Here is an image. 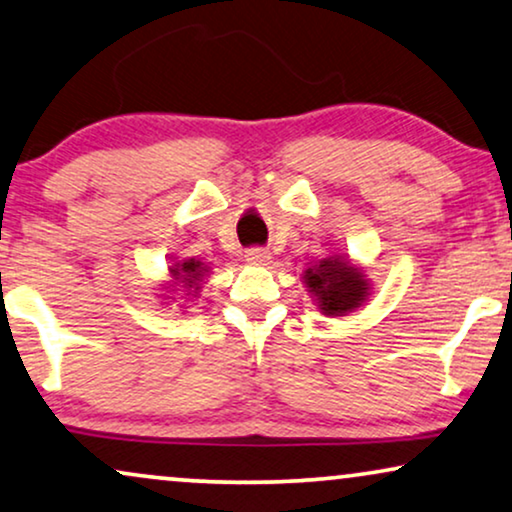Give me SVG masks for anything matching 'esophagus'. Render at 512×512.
Wrapping results in <instances>:
<instances>
[{"mask_svg": "<svg viewBox=\"0 0 512 512\" xmlns=\"http://www.w3.org/2000/svg\"><path fill=\"white\" fill-rule=\"evenodd\" d=\"M245 260H248L250 264H269L271 252L264 248H250V250H245Z\"/></svg>", "mask_w": 512, "mask_h": 512, "instance_id": "1", "label": "esophagus"}]
</instances>
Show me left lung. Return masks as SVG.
<instances>
[{"mask_svg":"<svg viewBox=\"0 0 512 512\" xmlns=\"http://www.w3.org/2000/svg\"><path fill=\"white\" fill-rule=\"evenodd\" d=\"M302 278L323 316H349L372 295L370 278L365 276L363 267L344 255H330L311 264Z\"/></svg>","mask_w":512,"mask_h":512,"instance_id":"obj_1","label":"left lung"}]
</instances>
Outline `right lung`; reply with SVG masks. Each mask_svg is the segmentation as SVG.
<instances>
[{
    "instance_id": "right-lung-1",
    "label": "right lung",
    "mask_w": 512,
    "mask_h": 512,
    "mask_svg": "<svg viewBox=\"0 0 512 512\" xmlns=\"http://www.w3.org/2000/svg\"><path fill=\"white\" fill-rule=\"evenodd\" d=\"M210 274V267L206 262L196 260V257H189V260H170V267H168V281H166V295H161L163 299H173L175 297H168V295H175V292H180V295L187 297H196L201 292V285L206 281ZM185 306V304H180Z\"/></svg>"
}]
</instances>
